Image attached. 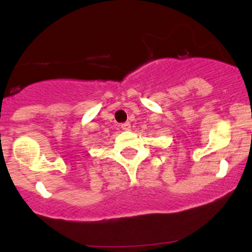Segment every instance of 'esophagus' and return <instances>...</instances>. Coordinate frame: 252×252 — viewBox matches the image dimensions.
Here are the masks:
<instances>
[{"label":"esophagus","mask_w":252,"mask_h":252,"mask_svg":"<svg viewBox=\"0 0 252 252\" xmlns=\"http://www.w3.org/2000/svg\"><path fill=\"white\" fill-rule=\"evenodd\" d=\"M121 128L123 129V130H130V123H128V122H126V123L121 124Z\"/></svg>","instance_id":"34e87169"}]
</instances>
